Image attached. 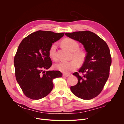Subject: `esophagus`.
<instances>
[{
	"label": "esophagus",
	"mask_w": 124,
	"mask_h": 124,
	"mask_svg": "<svg viewBox=\"0 0 124 124\" xmlns=\"http://www.w3.org/2000/svg\"><path fill=\"white\" fill-rule=\"evenodd\" d=\"M70 76V75L69 74H66V73H63V77H68Z\"/></svg>",
	"instance_id": "1"
}]
</instances>
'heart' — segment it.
Here are the masks:
<instances>
[{
	"label": "heart",
	"instance_id": "1",
	"mask_svg": "<svg viewBox=\"0 0 124 124\" xmlns=\"http://www.w3.org/2000/svg\"><path fill=\"white\" fill-rule=\"evenodd\" d=\"M62 44L63 47L72 52L71 58L75 60H72L68 62H60L56 64L55 67L56 69L62 72L68 73L71 71H74L78 68V63L77 61L80 63H82L85 61L86 54L83 51L78 49L79 44L76 40L72 39L65 38L62 41ZM57 46V43H53L51 45L48 50V55L52 59L54 60L56 59V53Z\"/></svg>",
	"mask_w": 124,
	"mask_h": 124
}]
</instances>
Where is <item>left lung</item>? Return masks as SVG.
I'll return each mask as SVG.
<instances>
[{
	"instance_id": "8db88e82",
	"label": "left lung",
	"mask_w": 124,
	"mask_h": 124,
	"mask_svg": "<svg viewBox=\"0 0 124 124\" xmlns=\"http://www.w3.org/2000/svg\"><path fill=\"white\" fill-rule=\"evenodd\" d=\"M65 35L81 43L87 52L78 72L73 74L78 82L71 86V91L78 98L92 99L102 91L109 77L112 62L109 48L103 39L90 31L67 32Z\"/></svg>"
}]
</instances>
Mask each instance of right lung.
I'll list each match as a JSON object with an SVG mask.
<instances>
[{"label":"right lung","instance_id":"add662e5","mask_svg":"<svg viewBox=\"0 0 124 124\" xmlns=\"http://www.w3.org/2000/svg\"><path fill=\"white\" fill-rule=\"evenodd\" d=\"M65 32L38 31L22 41L14 59L15 74L24 95L33 100L46 96L53 88V80L62 77L59 71H47L52 65L48 55L51 45Z\"/></svg>","mask_w":124,"mask_h":124}]
</instances>
